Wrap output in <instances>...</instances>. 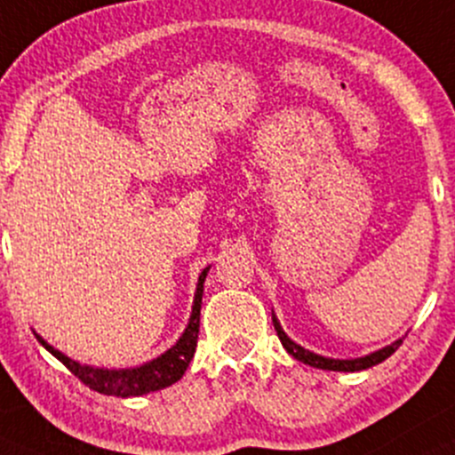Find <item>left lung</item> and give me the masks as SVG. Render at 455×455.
Returning a JSON list of instances; mask_svg holds the SVG:
<instances>
[{
    "instance_id": "1",
    "label": "left lung",
    "mask_w": 455,
    "mask_h": 455,
    "mask_svg": "<svg viewBox=\"0 0 455 455\" xmlns=\"http://www.w3.org/2000/svg\"><path fill=\"white\" fill-rule=\"evenodd\" d=\"M271 322H274V329H275V332H278V337H280V341H283L284 350H287V353L291 355L293 359H298V362L307 363V366H311V368L335 370V372H359V370L377 366V363L386 362V359L390 357V355L395 353V350L403 344V337H401V339L392 341L390 346H383V348L374 350V353H370V355H363V357L332 359V357H324V355L313 353V350H307V348H302L299 344H296V341H293L291 337H289L287 332L283 331V326H280L278 317H275L274 311H271Z\"/></svg>"
}]
</instances>
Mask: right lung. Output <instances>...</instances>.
Segmentation results:
<instances>
[{
	"label": "right lung",
	"mask_w": 455,
	"mask_h": 455,
	"mask_svg": "<svg viewBox=\"0 0 455 455\" xmlns=\"http://www.w3.org/2000/svg\"><path fill=\"white\" fill-rule=\"evenodd\" d=\"M210 267H205L199 275V283H196V291L193 299V313H190L188 326L181 332L180 339L162 353L159 357L151 359V362L142 363V366L133 368H96L87 366V363L74 362L72 357L63 355L60 350H56L52 344L44 339L39 332L35 331V337L39 339V344L44 346L48 353H52L65 368L72 374H76L85 386L92 390L100 392V395L109 396H142L148 392L162 390V387L172 386V383L180 381L184 377L186 368H188L190 359L195 357L196 348V337H199V315H201V298H204V283L205 275H208Z\"/></svg>",
	"instance_id": "add662e5"
}]
</instances>
